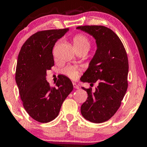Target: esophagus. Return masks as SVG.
Masks as SVG:
<instances>
[{"label":"esophagus","instance_id":"obj_1","mask_svg":"<svg viewBox=\"0 0 147 147\" xmlns=\"http://www.w3.org/2000/svg\"><path fill=\"white\" fill-rule=\"evenodd\" d=\"M72 84H73L74 88H76V89H79V85L77 83H75V82H73V83H72Z\"/></svg>","mask_w":147,"mask_h":147}]
</instances>
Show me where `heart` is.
<instances>
[{"label": "heart", "instance_id": "obj_1", "mask_svg": "<svg viewBox=\"0 0 147 147\" xmlns=\"http://www.w3.org/2000/svg\"><path fill=\"white\" fill-rule=\"evenodd\" d=\"M73 42L75 48H81V47H88L89 48L90 46L88 38L83 34H78L75 36L73 39ZM62 72L71 79L77 78L78 76V70L75 66L65 67L63 69Z\"/></svg>", "mask_w": 147, "mask_h": 147}]
</instances>
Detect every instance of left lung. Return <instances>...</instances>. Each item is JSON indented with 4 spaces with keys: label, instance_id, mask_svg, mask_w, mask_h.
<instances>
[{
    "label": "left lung",
    "instance_id": "1",
    "mask_svg": "<svg viewBox=\"0 0 147 147\" xmlns=\"http://www.w3.org/2000/svg\"><path fill=\"white\" fill-rule=\"evenodd\" d=\"M77 29L95 38L97 50L80 80L93 85L95 92L82 87L88 98L81 106L82 116L93 123L109 120L117 112L128 88L129 61L122 41L113 30L102 25H84Z\"/></svg>",
    "mask_w": 147,
    "mask_h": 147
}]
</instances>
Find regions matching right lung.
Instances as JSON below:
<instances>
[{
    "label": "right lung",
    "mask_w": 147,
    "mask_h": 147,
    "mask_svg": "<svg viewBox=\"0 0 147 147\" xmlns=\"http://www.w3.org/2000/svg\"><path fill=\"white\" fill-rule=\"evenodd\" d=\"M68 28L40 31L34 34L21 47L16 69V84L23 106L29 115L41 123L58 116L62 104L73 85L65 76H60L56 86L46 80V72L55 64L52 49Z\"/></svg>",
    "instance_id": "right-lung-1"
}]
</instances>
